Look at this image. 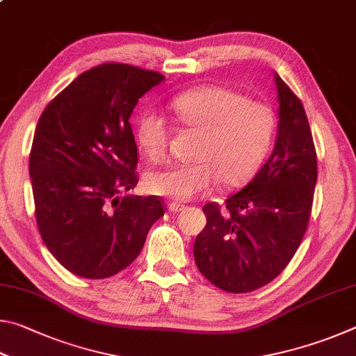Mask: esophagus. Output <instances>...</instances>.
Listing matches in <instances>:
<instances>
[{
	"label": "esophagus",
	"mask_w": 356,
	"mask_h": 356,
	"mask_svg": "<svg viewBox=\"0 0 356 356\" xmlns=\"http://www.w3.org/2000/svg\"><path fill=\"white\" fill-rule=\"evenodd\" d=\"M168 209H170V212H172V213H179V212H182L185 206H182V204H179V202H171L170 206H168Z\"/></svg>",
	"instance_id": "esophagus-1"
}]
</instances>
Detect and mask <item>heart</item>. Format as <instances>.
Returning <instances> with one entry per match:
<instances>
[{
    "label": "heart",
    "instance_id": "heart-1",
    "mask_svg": "<svg viewBox=\"0 0 356 356\" xmlns=\"http://www.w3.org/2000/svg\"><path fill=\"white\" fill-rule=\"evenodd\" d=\"M168 106L184 129L201 134L197 163L147 174L149 193L185 202L213 188L216 182L232 190L254 176L273 140L272 108L222 86L190 89L171 99ZM170 136V124L161 114L146 111L138 120L136 138L147 159H163Z\"/></svg>",
    "mask_w": 356,
    "mask_h": 356
}]
</instances>
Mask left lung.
I'll list each match as a JSON object with an SVG mask.
<instances>
[{
    "mask_svg": "<svg viewBox=\"0 0 356 356\" xmlns=\"http://www.w3.org/2000/svg\"><path fill=\"white\" fill-rule=\"evenodd\" d=\"M278 135L273 152L225 207H202L207 225L195 240L200 272L221 291L252 292L291 262L303 240L317 182V155L303 104L275 74Z\"/></svg>",
    "mask_w": 356,
    "mask_h": 356,
    "instance_id": "left-lung-1",
    "label": "left lung"
}]
</instances>
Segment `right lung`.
Returning <instances> with one entry per match:
<instances>
[{"mask_svg": "<svg viewBox=\"0 0 356 356\" xmlns=\"http://www.w3.org/2000/svg\"><path fill=\"white\" fill-rule=\"evenodd\" d=\"M163 80L106 63L78 75L40 114L29 154L35 221L48 251L76 276L104 280L129 267L165 215L156 196L120 197L138 184L129 119Z\"/></svg>", "mask_w": 356, "mask_h": 356, "instance_id": "obj_1", "label": "right lung"}]
</instances>
